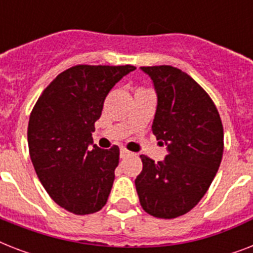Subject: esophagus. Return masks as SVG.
Instances as JSON below:
<instances>
[{"mask_svg":"<svg viewBox=\"0 0 253 253\" xmlns=\"http://www.w3.org/2000/svg\"><path fill=\"white\" fill-rule=\"evenodd\" d=\"M131 155H132V152H130V151L128 150H126V148H121V158L122 159H125V158H127V156H131Z\"/></svg>","mask_w":253,"mask_h":253,"instance_id":"esophagus-1","label":"esophagus"}]
</instances>
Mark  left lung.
Wrapping results in <instances>:
<instances>
[{
	"instance_id": "obj_1",
	"label": "left lung",
	"mask_w": 253,
	"mask_h": 253,
	"mask_svg": "<svg viewBox=\"0 0 253 253\" xmlns=\"http://www.w3.org/2000/svg\"><path fill=\"white\" fill-rule=\"evenodd\" d=\"M142 71L158 93L152 132L168 155L158 163L140 155L135 186L144 211L172 219L190 211L210 188L223 156V126L210 95L188 73L172 65Z\"/></svg>"
}]
</instances>
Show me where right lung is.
<instances>
[{
  "instance_id": "right-lung-1",
  "label": "right lung",
  "mask_w": 253,
  "mask_h": 253,
  "mask_svg": "<svg viewBox=\"0 0 253 253\" xmlns=\"http://www.w3.org/2000/svg\"><path fill=\"white\" fill-rule=\"evenodd\" d=\"M134 65L71 67L45 87L29 119L27 142L38 178L65 210L93 214L106 205L119 163V148L90 144L103 101Z\"/></svg>"
}]
</instances>
